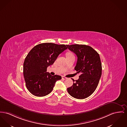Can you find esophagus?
<instances>
[{
	"label": "esophagus",
	"instance_id": "esophagus-1",
	"mask_svg": "<svg viewBox=\"0 0 127 127\" xmlns=\"http://www.w3.org/2000/svg\"><path fill=\"white\" fill-rule=\"evenodd\" d=\"M62 78L63 79H67V77H66L64 76H62Z\"/></svg>",
	"mask_w": 127,
	"mask_h": 127
}]
</instances>
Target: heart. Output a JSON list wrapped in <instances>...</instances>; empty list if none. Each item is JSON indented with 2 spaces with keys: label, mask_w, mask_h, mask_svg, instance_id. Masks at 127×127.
<instances>
[{
  "label": "heart",
  "mask_w": 127,
  "mask_h": 127,
  "mask_svg": "<svg viewBox=\"0 0 127 127\" xmlns=\"http://www.w3.org/2000/svg\"><path fill=\"white\" fill-rule=\"evenodd\" d=\"M74 55L72 53H71V52H68L66 53V57H68V56H73Z\"/></svg>",
  "instance_id": "1"
}]
</instances>
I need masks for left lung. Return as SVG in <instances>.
<instances>
[{
    "instance_id": "obj_1",
    "label": "left lung",
    "mask_w": 127,
    "mask_h": 127,
    "mask_svg": "<svg viewBox=\"0 0 127 127\" xmlns=\"http://www.w3.org/2000/svg\"><path fill=\"white\" fill-rule=\"evenodd\" d=\"M66 46L76 54L77 61L75 70L81 74L78 79L67 88L68 93L75 98L83 99L91 95L99 84L102 70L100 57L89 46L74 44Z\"/></svg>"
}]
</instances>
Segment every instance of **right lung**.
<instances>
[{"label": "right lung", "mask_w": 127, "mask_h": 127, "mask_svg": "<svg viewBox=\"0 0 127 127\" xmlns=\"http://www.w3.org/2000/svg\"><path fill=\"white\" fill-rule=\"evenodd\" d=\"M66 45L44 43L35 46L26 56L23 67L26 87L35 96H45L52 91L55 82L62 79L51 76L47 68L52 65L60 54L67 49Z\"/></svg>", "instance_id": "add662e5"}]
</instances>
